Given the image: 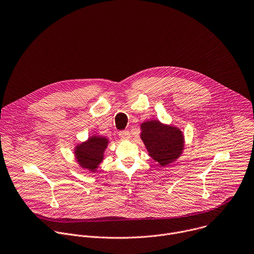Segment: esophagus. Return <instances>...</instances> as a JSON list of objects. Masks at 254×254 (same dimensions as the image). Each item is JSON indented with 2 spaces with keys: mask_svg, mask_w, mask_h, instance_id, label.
<instances>
[{
  "mask_svg": "<svg viewBox=\"0 0 254 254\" xmlns=\"http://www.w3.org/2000/svg\"><path fill=\"white\" fill-rule=\"evenodd\" d=\"M119 135L123 139H128L130 137V133L128 130H121L119 131Z\"/></svg>",
  "mask_w": 254,
  "mask_h": 254,
  "instance_id": "1",
  "label": "esophagus"
}]
</instances>
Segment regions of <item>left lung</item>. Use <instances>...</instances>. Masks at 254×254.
Here are the masks:
<instances>
[{
  "instance_id": "obj_1",
  "label": "left lung",
  "mask_w": 254,
  "mask_h": 254,
  "mask_svg": "<svg viewBox=\"0 0 254 254\" xmlns=\"http://www.w3.org/2000/svg\"><path fill=\"white\" fill-rule=\"evenodd\" d=\"M141 130L140 137L149 155L160 165L174 162L182 154L185 138L178 127L148 121L141 124Z\"/></svg>"
}]
</instances>
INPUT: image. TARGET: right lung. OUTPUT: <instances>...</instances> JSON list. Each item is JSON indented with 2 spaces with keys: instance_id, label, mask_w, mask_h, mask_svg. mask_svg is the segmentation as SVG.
<instances>
[{
  "instance_id": "right-lung-1",
  "label": "right lung",
  "mask_w": 254,
  "mask_h": 254,
  "mask_svg": "<svg viewBox=\"0 0 254 254\" xmlns=\"http://www.w3.org/2000/svg\"><path fill=\"white\" fill-rule=\"evenodd\" d=\"M108 143L109 140L106 137L92 136L88 141L76 145L74 153L79 165L95 172L104 158V151Z\"/></svg>"
}]
</instances>
